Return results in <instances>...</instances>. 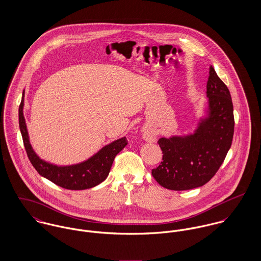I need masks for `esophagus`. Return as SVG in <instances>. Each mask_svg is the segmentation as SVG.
<instances>
[{
	"instance_id": "esophagus-1",
	"label": "esophagus",
	"mask_w": 261,
	"mask_h": 261,
	"mask_svg": "<svg viewBox=\"0 0 261 261\" xmlns=\"http://www.w3.org/2000/svg\"><path fill=\"white\" fill-rule=\"evenodd\" d=\"M144 139L146 141H149V142H153L155 140V137L151 133H145L144 134Z\"/></svg>"
}]
</instances>
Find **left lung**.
Listing matches in <instances>:
<instances>
[{"instance_id":"8db88e82","label":"left lung","mask_w":261,"mask_h":261,"mask_svg":"<svg viewBox=\"0 0 261 261\" xmlns=\"http://www.w3.org/2000/svg\"><path fill=\"white\" fill-rule=\"evenodd\" d=\"M207 115L194 134L161 138L163 162L151 170L155 181L174 191L190 190L208 183L219 170L234 134L233 105L229 89L210 66L207 81Z\"/></svg>"}]
</instances>
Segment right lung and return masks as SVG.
Listing matches in <instances>:
<instances>
[{"instance_id":"right-lung-1","label":"right lung","mask_w":261,"mask_h":261,"mask_svg":"<svg viewBox=\"0 0 261 261\" xmlns=\"http://www.w3.org/2000/svg\"><path fill=\"white\" fill-rule=\"evenodd\" d=\"M24 109V91L19 107V125L27 155L38 173L56 184L68 190H85L97 186L103 182L111 171L115 155L127 145L125 137L107 145L88 160L70 166H57L50 164L38 156L30 144L26 126Z\"/></svg>"}]
</instances>
